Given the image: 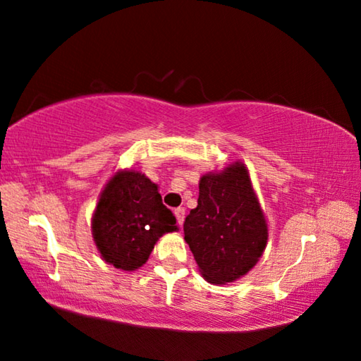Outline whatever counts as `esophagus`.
Listing matches in <instances>:
<instances>
[{"mask_svg":"<svg viewBox=\"0 0 361 361\" xmlns=\"http://www.w3.org/2000/svg\"><path fill=\"white\" fill-rule=\"evenodd\" d=\"M185 214H186V209H185V207H176V209H175L176 221H178V224H180V226H183V222H185Z\"/></svg>","mask_w":361,"mask_h":361,"instance_id":"34e87169","label":"esophagus"}]
</instances>
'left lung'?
<instances>
[{
	"label": "left lung",
	"instance_id": "8db88e82",
	"mask_svg": "<svg viewBox=\"0 0 361 361\" xmlns=\"http://www.w3.org/2000/svg\"><path fill=\"white\" fill-rule=\"evenodd\" d=\"M185 240L204 280L235 281L265 250L268 229L243 164L207 173L200 181L197 206L186 216Z\"/></svg>",
	"mask_w": 361,
	"mask_h": 361
}]
</instances>
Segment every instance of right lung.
I'll return each mask as SVG.
<instances>
[{
    "label": "right lung",
    "instance_id": "obj_1",
    "mask_svg": "<svg viewBox=\"0 0 361 361\" xmlns=\"http://www.w3.org/2000/svg\"><path fill=\"white\" fill-rule=\"evenodd\" d=\"M176 219L155 183L134 170L116 173L96 206L93 238L109 265L132 271L149 260L155 242L173 232Z\"/></svg>",
    "mask_w": 361,
    "mask_h": 361
}]
</instances>
